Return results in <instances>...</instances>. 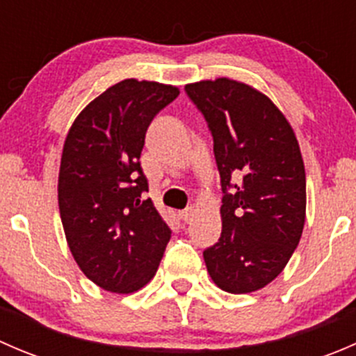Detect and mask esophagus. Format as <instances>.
<instances>
[{"label": "esophagus", "instance_id": "34e87169", "mask_svg": "<svg viewBox=\"0 0 356 356\" xmlns=\"http://www.w3.org/2000/svg\"><path fill=\"white\" fill-rule=\"evenodd\" d=\"M179 217H181V220L184 222V224H189V222L193 220V217H195V210H193V208H188V210L181 211Z\"/></svg>", "mask_w": 356, "mask_h": 356}]
</instances>
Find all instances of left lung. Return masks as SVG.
I'll use <instances>...</instances> for the list:
<instances>
[{"mask_svg":"<svg viewBox=\"0 0 356 356\" xmlns=\"http://www.w3.org/2000/svg\"><path fill=\"white\" fill-rule=\"evenodd\" d=\"M213 136L224 191L222 234L203 251L220 289L253 293L270 284L300 243L307 181L293 127L270 98L241 81L218 77L186 86Z\"/></svg>","mask_w":356,"mask_h":356,"instance_id":"1","label":"left lung"}]
</instances>
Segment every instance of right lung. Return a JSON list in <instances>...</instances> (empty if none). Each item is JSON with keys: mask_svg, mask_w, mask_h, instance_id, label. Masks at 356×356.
<instances>
[{"mask_svg": "<svg viewBox=\"0 0 356 356\" xmlns=\"http://www.w3.org/2000/svg\"><path fill=\"white\" fill-rule=\"evenodd\" d=\"M179 88L125 79L92 99L63 143L58 207L72 257L89 281L129 294L156 274L170 229L148 191L141 158L155 115Z\"/></svg>", "mask_w": 356, "mask_h": 356, "instance_id": "obj_1", "label": "right lung"}]
</instances>
